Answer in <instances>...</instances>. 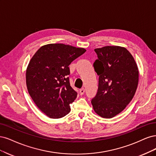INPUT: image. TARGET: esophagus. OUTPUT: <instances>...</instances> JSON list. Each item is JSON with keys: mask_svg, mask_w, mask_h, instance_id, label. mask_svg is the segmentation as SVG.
<instances>
[{"mask_svg": "<svg viewBox=\"0 0 156 156\" xmlns=\"http://www.w3.org/2000/svg\"><path fill=\"white\" fill-rule=\"evenodd\" d=\"M84 93H85V89L82 88V89H81L80 90V94H81V95H83L84 94Z\"/></svg>", "mask_w": 156, "mask_h": 156, "instance_id": "esophagus-1", "label": "esophagus"}]
</instances>
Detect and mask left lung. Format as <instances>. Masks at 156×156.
<instances>
[{
  "instance_id": "1",
  "label": "left lung",
  "mask_w": 156,
  "mask_h": 156,
  "mask_svg": "<svg viewBox=\"0 0 156 156\" xmlns=\"http://www.w3.org/2000/svg\"><path fill=\"white\" fill-rule=\"evenodd\" d=\"M94 51L98 59L93 67L99 80L91 104L99 116L111 119L122 112L133 98L139 83V69L125 47L105 46Z\"/></svg>"
}]
</instances>
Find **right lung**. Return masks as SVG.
<instances>
[{
	"instance_id": "1",
	"label": "right lung",
	"mask_w": 156,
	"mask_h": 156,
	"mask_svg": "<svg viewBox=\"0 0 156 156\" xmlns=\"http://www.w3.org/2000/svg\"><path fill=\"white\" fill-rule=\"evenodd\" d=\"M85 51L68 44H47L30 60L26 71L28 93L49 118H62L71 111L69 104L76 99L77 93L70 85L69 65Z\"/></svg>"
}]
</instances>
